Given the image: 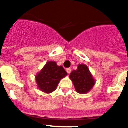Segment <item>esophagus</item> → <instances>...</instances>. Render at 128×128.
I'll return each mask as SVG.
<instances>
[{
	"label": "esophagus",
	"mask_w": 128,
	"mask_h": 128,
	"mask_svg": "<svg viewBox=\"0 0 128 128\" xmlns=\"http://www.w3.org/2000/svg\"><path fill=\"white\" fill-rule=\"evenodd\" d=\"M66 70V72H67V73H68V74H70V72H71V68H67Z\"/></svg>",
	"instance_id": "1"
}]
</instances>
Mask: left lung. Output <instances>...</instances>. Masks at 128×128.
Segmentation results:
<instances>
[{"label": "left lung", "mask_w": 128, "mask_h": 128, "mask_svg": "<svg viewBox=\"0 0 128 128\" xmlns=\"http://www.w3.org/2000/svg\"><path fill=\"white\" fill-rule=\"evenodd\" d=\"M69 77L73 82L76 91L81 94L88 93L96 84L95 79L86 64L78 65L77 70H73Z\"/></svg>", "instance_id": "left-lung-1"}]
</instances>
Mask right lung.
Returning <instances> with one entry per match:
<instances>
[{
    "mask_svg": "<svg viewBox=\"0 0 128 128\" xmlns=\"http://www.w3.org/2000/svg\"><path fill=\"white\" fill-rule=\"evenodd\" d=\"M67 74L62 66H58L56 62L48 61L35 76L37 87L44 93H52Z\"/></svg>",
    "mask_w": 128,
    "mask_h": 128,
    "instance_id": "right-lung-1",
    "label": "right lung"
}]
</instances>
